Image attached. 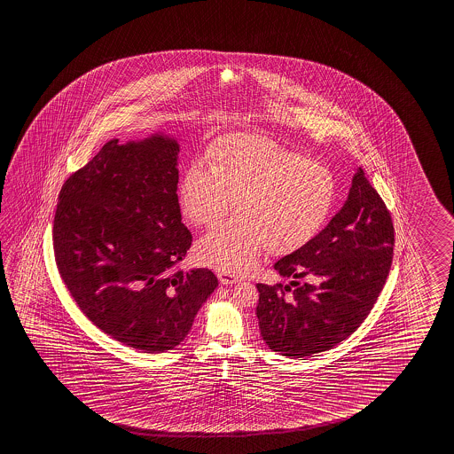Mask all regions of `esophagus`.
I'll list each match as a JSON object with an SVG mask.
<instances>
[{
  "label": "esophagus",
  "mask_w": 454,
  "mask_h": 454,
  "mask_svg": "<svg viewBox=\"0 0 454 454\" xmlns=\"http://www.w3.org/2000/svg\"><path fill=\"white\" fill-rule=\"evenodd\" d=\"M218 279L222 284H234L239 281V278L236 274L226 273V271H218Z\"/></svg>",
  "instance_id": "obj_1"
}]
</instances>
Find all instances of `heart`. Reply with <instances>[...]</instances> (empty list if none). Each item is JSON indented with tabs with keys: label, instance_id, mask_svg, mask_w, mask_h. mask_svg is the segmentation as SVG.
Instances as JSON below:
<instances>
[{
	"label": "heart",
	"instance_id": "b5f03b06",
	"mask_svg": "<svg viewBox=\"0 0 454 454\" xmlns=\"http://www.w3.org/2000/svg\"><path fill=\"white\" fill-rule=\"evenodd\" d=\"M208 168L191 165L180 181L181 210L189 222L214 228L197 244V255L226 273H246L268 248L286 255L309 244L335 200V181L323 163L262 135H230L207 153Z\"/></svg>",
	"mask_w": 454,
	"mask_h": 454
}]
</instances>
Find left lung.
Returning <instances> with one entry per match:
<instances>
[{"instance_id":"left-lung-1","label":"left lung","mask_w":454,"mask_h":454,"mask_svg":"<svg viewBox=\"0 0 454 454\" xmlns=\"http://www.w3.org/2000/svg\"><path fill=\"white\" fill-rule=\"evenodd\" d=\"M394 247L392 215L358 168L342 210L309 244L274 263L294 289L257 284L266 345L284 356L305 358L345 340L384 289Z\"/></svg>"}]
</instances>
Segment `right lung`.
Masks as SVG:
<instances>
[{
	"label": "right lung",
	"mask_w": 454,
	"mask_h": 454,
	"mask_svg": "<svg viewBox=\"0 0 454 454\" xmlns=\"http://www.w3.org/2000/svg\"><path fill=\"white\" fill-rule=\"evenodd\" d=\"M178 153L168 137L112 139L62 184L54 214L70 297L103 333L145 353L180 345L218 286L208 268H180L192 234L181 223Z\"/></svg>",
	"instance_id": "add662e5"
}]
</instances>
